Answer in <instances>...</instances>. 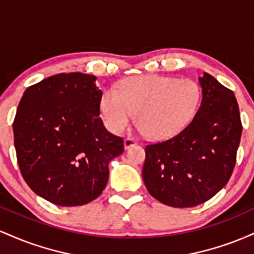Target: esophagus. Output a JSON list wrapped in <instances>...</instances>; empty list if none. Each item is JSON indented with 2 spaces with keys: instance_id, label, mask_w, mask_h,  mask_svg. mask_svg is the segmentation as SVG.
<instances>
[{
  "instance_id": "esophagus-1",
  "label": "esophagus",
  "mask_w": 254,
  "mask_h": 254,
  "mask_svg": "<svg viewBox=\"0 0 254 254\" xmlns=\"http://www.w3.org/2000/svg\"><path fill=\"white\" fill-rule=\"evenodd\" d=\"M137 142L135 141L133 138H131V137H127V138L124 139V148L125 149H129V148L132 147V145H135Z\"/></svg>"
}]
</instances>
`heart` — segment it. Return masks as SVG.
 <instances>
[{
	"instance_id": "b5f03b06",
	"label": "heart",
	"mask_w": 254,
	"mask_h": 254,
	"mask_svg": "<svg viewBox=\"0 0 254 254\" xmlns=\"http://www.w3.org/2000/svg\"><path fill=\"white\" fill-rule=\"evenodd\" d=\"M202 89L190 78L145 75L122 81L117 89L101 98V113L107 127L121 133L136 115L139 130L149 138H165L180 131L193 118Z\"/></svg>"
}]
</instances>
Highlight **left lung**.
Returning <instances> with one entry per match:
<instances>
[{"instance_id":"1","label":"left lung","mask_w":254,"mask_h":254,"mask_svg":"<svg viewBox=\"0 0 254 254\" xmlns=\"http://www.w3.org/2000/svg\"><path fill=\"white\" fill-rule=\"evenodd\" d=\"M198 81L202 103L190 124L172 138L145 147V188L173 208L196 206L226 186L243 132L234 93L208 72Z\"/></svg>"}]
</instances>
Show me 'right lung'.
Returning <instances> with one entry per match:
<instances>
[{"label":"right lung","mask_w":254,"mask_h":254,"mask_svg":"<svg viewBox=\"0 0 254 254\" xmlns=\"http://www.w3.org/2000/svg\"><path fill=\"white\" fill-rule=\"evenodd\" d=\"M94 75L62 72L25 90L13 123L20 172L31 190L61 206L101 194L124 141L104 127Z\"/></svg>","instance_id":"1"}]
</instances>
